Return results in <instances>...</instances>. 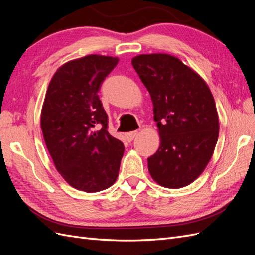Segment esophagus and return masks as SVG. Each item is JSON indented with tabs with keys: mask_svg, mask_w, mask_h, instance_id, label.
<instances>
[{
	"mask_svg": "<svg viewBox=\"0 0 255 255\" xmlns=\"http://www.w3.org/2000/svg\"><path fill=\"white\" fill-rule=\"evenodd\" d=\"M137 134H138V130H133V132H129V133H127L126 134V139L128 141V142H130L132 141L134 138L137 136Z\"/></svg>",
	"mask_w": 255,
	"mask_h": 255,
	"instance_id": "esophagus-1",
	"label": "esophagus"
}]
</instances>
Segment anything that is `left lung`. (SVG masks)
Returning <instances> with one entry per match:
<instances>
[{
	"label": "left lung",
	"instance_id": "obj_1",
	"mask_svg": "<svg viewBox=\"0 0 255 255\" xmlns=\"http://www.w3.org/2000/svg\"><path fill=\"white\" fill-rule=\"evenodd\" d=\"M132 65L148 89L159 148L148 158L153 180L166 188L194 182L210 161L218 140L219 119L206 83L168 54H143Z\"/></svg>",
	"mask_w": 255,
	"mask_h": 255
}]
</instances>
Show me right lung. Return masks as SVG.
Returning <instances> with one entry per match:
<instances>
[{
	"label": "right lung",
	"instance_id": "right-lung-1",
	"mask_svg": "<svg viewBox=\"0 0 255 255\" xmlns=\"http://www.w3.org/2000/svg\"><path fill=\"white\" fill-rule=\"evenodd\" d=\"M118 61L102 55L68 61L45 94L40 119L44 142L57 171L79 190L101 191L117 180L125 145L107 132L109 117L98 92Z\"/></svg>",
	"mask_w": 255,
	"mask_h": 255
}]
</instances>
